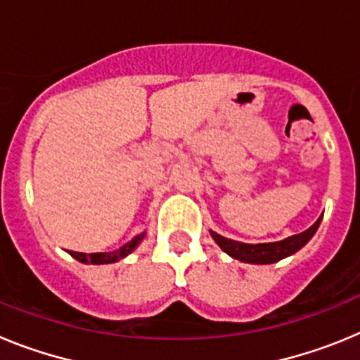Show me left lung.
Wrapping results in <instances>:
<instances>
[{
  "label": "left lung",
  "instance_id": "left-lung-1",
  "mask_svg": "<svg viewBox=\"0 0 360 360\" xmlns=\"http://www.w3.org/2000/svg\"><path fill=\"white\" fill-rule=\"evenodd\" d=\"M321 219H323V216L301 234H295V236H290L283 241H276V243H241V241L219 236L214 231H211V236L221 247V250L234 257V259H240L243 263H254V265H269V263L279 262L283 257L290 256V254L297 252L301 247H304L310 241V238L316 234Z\"/></svg>",
  "mask_w": 360,
  "mask_h": 360
}]
</instances>
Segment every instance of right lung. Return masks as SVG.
<instances>
[{"label": "right lung", "mask_w": 360, "mask_h": 360, "mask_svg": "<svg viewBox=\"0 0 360 360\" xmlns=\"http://www.w3.org/2000/svg\"><path fill=\"white\" fill-rule=\"evenodd\" d=\"M144 234H139V236L133 238L131 241H128L126 245H122L120 249L111 250V252H94V254H84V252H75V250H70L75 259H79L81 263H91V265H104V263H115L122 257L128 256L131 250H135V247L142 241Z\"/></svg>", "instance_id": "1"}]
</instances>
